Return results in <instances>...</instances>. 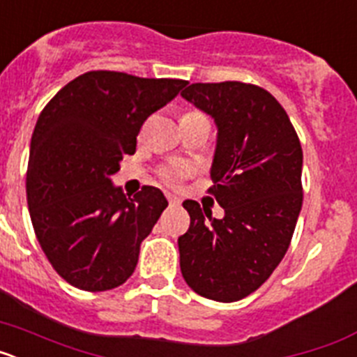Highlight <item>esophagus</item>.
<instances>
[{
    "label": "esophagus",
    "mask_w": 357,
    "mask_h": 357,
    "mask_svg": "<svg viewBox=\"0 0 357 357\" xmlns=\"http://www.w3.org/2000/svg\"><path fill=\"white\" fill-rule=\"evenodd\" d=\"M166 198H168V202L169 204H181V198H176L175 195H166Z\"/></svg>",
    "instance_id": "esophagus-1"
}]
</instances>
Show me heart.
I'll use <instances>...</instances> for the list:
<instances>
[{"label":"heart","instance_id":"1","mask_svg":"<svg viewBox=\"0 0 357 357\" xmlns=\"http://www.w3.org/2000/svg\"><path fill=\"white\" fill-rule=\"evenodd\" d=\"M185 116H202V114H198V112H189V114H185ZM184 175H185V169L184 168H176V166H173V168L162 169L164 181L169 182V184H176V182H181V178Z\"/></svg>","mask_w":357,"mask_h":357}]
</instances>
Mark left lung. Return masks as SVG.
<instances>
[{"instance_id":"8db88e82","label":"left lung","mask_w":357,"mask_h":357,"mask_svg":"<svg viewBox=\"0 0 357 357\" xmlns=\"http://www.w3.org/2000/svg\"><path fill=\"white\" fill-rule=\"evenodd\" d=\"M182 98L218 128L211 193L213 218L185 200L191 223L178 238L182 277L198 295L236 302L279 266L302 207V148L286 110L257 85L191 84Z\"/></svg>"}]
</instances>
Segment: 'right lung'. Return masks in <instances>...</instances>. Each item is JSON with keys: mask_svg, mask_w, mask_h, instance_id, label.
Wrapping results in <instances>:
<instances>
[{"mask_svg": "<svg viewBox=\"0 0 357 357\" xmlns=\"http://www.w3.org/2000/svg\"><path fill=\"white\" fill-rule=\"evenodd\" d=\"M185 80L89 71L40 112L26 173L31 225L52 266L84 291L118 288L134 273L143 239L168 200L144 185L134 198L112 184L143 123Z\"/></svg>", "mask_w": 357, "mask_h": 357, "instance_id": "obj_1", "label": "right lung"}]
</instances>
